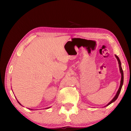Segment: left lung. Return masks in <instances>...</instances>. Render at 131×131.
<instances>
[{"label":"left lung","mask_w":131,"mask_h":131,"mask_svg":"<svg viewBox=\"0 0 131 131\" xmlns=\"http://www.w3.org/2000/svg\"><path fill=\"white\" fill-rule=\"evenodd\" d=\"M115 57H116V58H117V60H118V63H119V69H120V71H121V75H122L121 84H120V87H119V90H118V92H117V93H116L115 96L114 97V99L112 100V101H111L109 103H108V104L107 105V106H108V105L111 104L112 102H114V101H115V100L118 99V96H119V93H120V92H121V89H122V85H123V79H124V77H123V70H122V67H121V61H120V60H119V57L115 55Z\"/></svg>","instance_id":"left-lung-1"}]
</instances>
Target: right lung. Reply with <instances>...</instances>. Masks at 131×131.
<instances>
[{
    "instance_id": "1",
    "label": "right lung",
    "mask_w": 131,
    "mask_h": 131,
    "mask_svg": "<svg viewBox=\"0 0 131 131\" xmlns=\"http://www.w3.org/2000/svg\"><path fill=\"white\" fill-rule=\"evenodd\" d=\"M18 103H19V104H20V105H21V104H20V103H19V102H18Z\"/></svg>"
}]
</instances>
